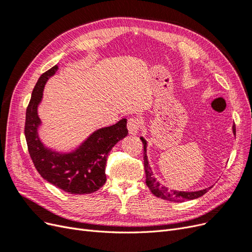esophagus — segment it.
Returning a JSON list of instances; mask_svg holds the SVG:
<instances>
[{"instance_id":"obj_1","label":"esophagus","mask_w":252,"mask_h":252,"mask_svg":"<svg viewBox=\"0 0 252 252\" xmlns=\"http://www.w3.org/2000/svg\"><path fill=\"white\" fill-rule=\"evenodd\" d=\"M128 132L130 134H136L140 129V120L138 118H131L128 120L127 123Z\"/></svg>"}]
</instances>
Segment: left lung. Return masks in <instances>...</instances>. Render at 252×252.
Masks as SVG:
<instances>
[{
    "mask_svg": "<svg viewBox=\"0 0 252 252\" xmlns=\"http://www.w3.org/2000/svg\"><path fill=\"white\" fill-rule=\"evenodd\" d=\"M232 131H233V134H235V125L232 126ZM140 139L142 140L144 145V169H145V173H146V185L150 189L152 194H155L158 197H161V199L166 201L180 203V202L197 199V197L204 195L212 187V186L207 187L202 190H197V191H179V190L168 189L167 187H165L156 179L154 172L151 170V167L149 165L148 157H147V141L145 140L143 136H141Z\"/></svg>",
    "mask_w": 252,
    "mask_h": 252,
    "instance_id": "8db88e82",
    "label": "left lung"
}]
</instances>
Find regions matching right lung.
<instances>
[{"label": "right lung", "instance_id": "right-lung-1", "mask_svg": "<svg viewBox=\"0 0 252 252\" xmlns=\"http://www.w3.org/2000/svg\"><path fill=\"white\" fill-rule=\"evenodd\" d=\"M59 69L53 66L37 80L26 110L25 138L35 169L52 185L72 194L93 193L106 182L105 167L112 147L128 133L127 120L96 129L77 148L58 151L47 147L39 135L42 125L37 108L42 102L45 84Z\"/></svg>", "mask_w": 252, "mask_h": 252}]
</instances>
